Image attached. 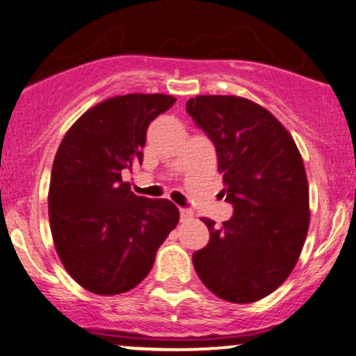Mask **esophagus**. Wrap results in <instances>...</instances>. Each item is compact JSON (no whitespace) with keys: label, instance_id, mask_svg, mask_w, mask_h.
Masks as SVG:
<instances>
[{"label":"esophagus","instance_id":"obj_1","mask_svg":"<svg viewBox=\"0 0 356 356\" xmlns=\"http://www.w3.org/2000/svg\"><path fill=\"white\" fill-rule=\"evenodd\" d=\"M192 217H193L192 210L181 209V220H182V222H188V220H192Z\"/></svg>","mask_w":356,"mask_h":356}]
</instances>
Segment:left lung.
<instances>
[{
  "instance_id": "8db88e82",
  "label": "left lung",
  "mask_w": 356,
  "mask_h": 356,
  "mask_svg": "<svg viewBox=\"0 0 356 356\" xmlns=\"http://www.w3.org/2000/svg\"><path fill=\"white\" fill-rule=\"evenodd\" d=\"M186 108L215 145L225 200L233 205L220 228L202 218L210 240L192 254L193 268L220 299L254 302L286 281L307 236L302 157L284 126L246 98L200 95Z\"/></svg>"
}]
</instances>
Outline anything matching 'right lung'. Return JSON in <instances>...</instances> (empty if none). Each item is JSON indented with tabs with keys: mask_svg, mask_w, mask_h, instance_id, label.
I'll list each match as a JSON object with an SVG mask.
<instances>
[{
	"mask_svg": "<svg viewBox=\"0 0 356 356\" xmlns=\"http://www.w3.org/2000/svg\"><path fill=\"white\" fill-rule=\"evenodd\" d=\"M175 103L169 95L115 97L90 108L58 146L49 187V222L62 264L100 296L133 289L179 223L168 199H146L123 182L143 164L147 126Z\"/></svg>",
	"mask_w": 356,
	"mask_h": 356,
	"instance_id": "obj_1",
	"label": "right lung"
}]
</instances>
